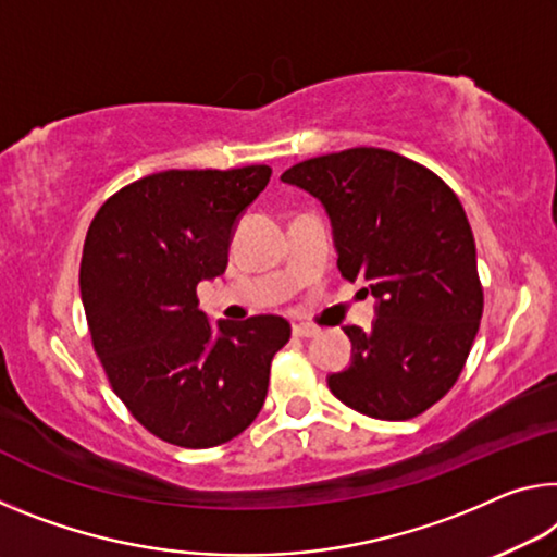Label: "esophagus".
I'll list each match as a JSON object with an SVG mask.
<instances>
[{"instance_id": "esophagus-1", "label": "esophagus", "mask_w": 557, "mask_h": 557, "mask_svg": "<svg viewBox=\"0 0 557 557\" xmlns=\"http://www.w3.org/2000/svg\"><path fill=\"white\" fill-rule=\"evenodd\" d=\"M293 334H295V337H317V334H320V326L302 322V324L293 326Z\"/></svg>"}]
</instances>
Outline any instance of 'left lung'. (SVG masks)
I'll return each mask as SVG.
<instances>
[{"label":"left lung","mask_w":557,"mask_h":557,"mask_svg":"<svg viewBox=\"0 0 557 557\" xmlns=\"http://www.w3.org/2000/svg\"><path fill=\"white\" fill-rule=\"evenodd\" d=\"M322 202L337 268L367 280L372 330L344 326L351 361L330 392L364 417H419L456 384L479 332L483 289L475 243L456 193L384 148L317 156L280 175Z\"/></svg>","instance_id":"1"}]
</instances>
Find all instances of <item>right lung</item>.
Returning <instances> with one entry per match:
<instances>
[{"label": "right lung", "instance_id": "obj_1", "mask_svg": "<svg viewBox=\"0 0 557 557\" xmlns=\"http://www.w3.org/2000/svg\"><path fill=\"white\" fill-rule=\"evenodd\" d=\"M270 175V165L146 175L106 200L86 233L78 285L94 349L119 399L168 444L210 448L243 434L289 339L275 314L213 326L196 295L225 272L237 220Z\"/></svg>", "mask_w": 557, "mask_h": 557}]
</instances>
